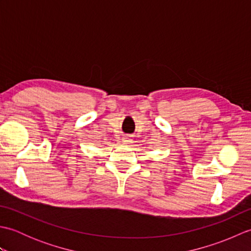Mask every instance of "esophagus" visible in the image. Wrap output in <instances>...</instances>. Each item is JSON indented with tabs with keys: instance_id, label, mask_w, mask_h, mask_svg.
Here are the masks:
<instances>
[{
	"instance_id": "obj_1",
	"label": "esophagus",
	"mask_w": 251,
	"mask_h": 251,
	"mask_svg": "<svg viewBox=\"0 0 251 251\" xmlns=\"http://www.w3.org/2000/svg\"><path fill=\"white\" fill-rule=\"evenodd\" d=\"M122 141L124 142V143H131V141H132V136H131V135H126V136L123 137Z\"/></svg>"
}]
</instances>
